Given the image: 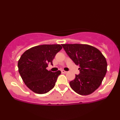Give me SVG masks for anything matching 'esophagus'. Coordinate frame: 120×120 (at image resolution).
Returning <instances> with one entry per match:
<instances>
[{"mask_svg": "<svg viewBox=\"0 0 120 120\" xmlns=\"http://www.w3.org/2000/svg\"><path fill=\"white\" fill-rule=\"evenodd\" d=\"M61 73H63V74H65V73H67V71H64V70H62Z\"/></svg>", "mask_w": 120, "mask_h": 120, "instance_id": "1", "label": "esophagus"}]
</instances>
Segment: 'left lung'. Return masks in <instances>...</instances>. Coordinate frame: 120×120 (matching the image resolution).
<instances>
[{
	"instance_id": "1",
	"label": "left lung",
	"mask_w": 120,
	"mask_h": 120,
	"mask_svg": "<svg viewBox=\"0 0 120 120\" xmlns=\"http://www.w3.org/2000/svg\"><path fill=\"white\" fill-rule=\"evenodd\" d=\"M62 46L80 73L69 82L71 89L81 95H87L100 86L107 71L106 59L94 47L83 44H63Z\"/></svg>"
}]
</instances>
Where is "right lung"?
<instances>
[{"label":"right lung","instance_id":"add662e5","mask_svg":"<svg viewBox=\"0 0 120 120\" xmlns=\"http://www.w3.org/2000/svg\"><path fill=\"white\" fill-rule=\"evenodd\" d=\"M62 49L60 45H43L31 47L22 55L18 68L25 84L34 93L46 94L54 87L61 71L52 72L46 68L57 52Z\"/></svg>","mask_w":120,"mask_h":120}]
</instances>
